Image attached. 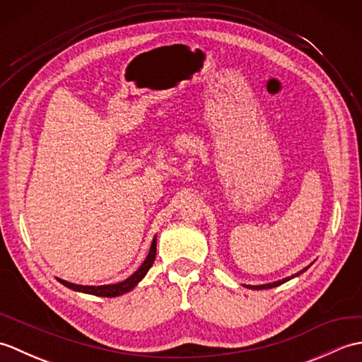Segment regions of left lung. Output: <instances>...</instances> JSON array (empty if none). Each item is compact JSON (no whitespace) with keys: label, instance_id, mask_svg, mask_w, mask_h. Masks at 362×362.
Returning <instances> with one entry per match:
<instances>
[{"label":"left lung","instance_id":"left-lung-1","mask_svg":"<svg viewBox=\"0 0 362 362\" xmlns=\"http://www.w3.org/2000/svg\"><path fill=\"white\" fill-rule=\"evenodd\" d=\"M311 266V264H310ZM310 266H306V267H303L302 271L300 272H297V274H294V275H291V276H286V279H281V280H276V281H272V283H266V284H257V286H252V284H243L244 288H247V289H255V291H259V289H271V288H275V286H280V284H283V283H286V281H289V280H292V279H296V276H298L300 274H303L305 271H308L310 269Z\"/></svg>","mask_w":362,"mask_h":362}]
</instances>
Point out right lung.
Masks as SVG:
<instances>
[{"mask_svg":"<svg viewBox=\"0 0 362 362\" xmlns=\"http://www.w3.org/2000/svg\"><path fill=\"white\" fill-rule=\"evenodd\" d=\"M156 253H157V236H153V240L151 243V249L148 257L141 263V266L136 269V271L129 276V279L122 280L119 283H113V284H101V286H83V284H76V283H70L62 279H57V281H60L64 286L70 288L73 291L78 292H83V294H91L96 297H118L126 294V292L132 291L138 283H140L148 271L151 269V266L153 264V259H156Z\"/></svg>","mask_w":362,"mask_h":362,"instance_id":"add662e5","label":"right lung"}]
</instances>
